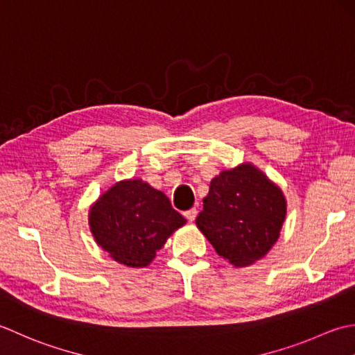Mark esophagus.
<instances>
[{
    "label": "esophagus",
    "mask_w": 355,
    "mask_h": 355,
    "mask_svg": "<svg viewBox=\"0 0 355 355\" xmlns=\"http://www.w3.org/2000/svg\"><path fill=\"white\" fill-rule=\"evenodd\" d=\"M184 216L187 218L188 222H193L194 219H196L198 216V209L196 208H191V209H187V211L184 213Z\"/></svg>",
    "instance_id": "34e87169"
}]
</instances>
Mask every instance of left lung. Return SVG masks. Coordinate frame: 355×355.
Listing matches in <instances>:
<instances>
[{
    "label": "left lung",
    "instance_id": "left-lung-1",
    "mask_svg": "<svg viewBox=\"0 0 355 355\" xmlns=\"http://www.w3.org/2000/svg\"><path fill=\"white\" fill-rule=\"evenodd\" d=\"M285 216L282 191L262 171L245 164L211 180L196 225L220 257L247 266L276 243Z\"/></svg>",
    "mask_w": 355,
    "mask_h": 355
}]
</instances>
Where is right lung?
<instances>
[{
  "mask_svg": "<svg viewBox=\"0 0 355 355\" xmlns=\"http://www.w3.org/2000/svg\"><path fill=\"white\" fill-rule=\"evenodd\" d=\"M185 222L162 191L141 179L113 185L92 207L89 219L99 247L132 268L147 266Z\"/></svg>",
  "mask_w": 355,
  "mask_h": 355,
  "instance_id": "right-lung-1",
  "label": "right lung"
}]
</instances>
